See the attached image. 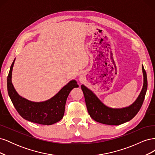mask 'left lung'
Masks as SVG:
<instances>
[{
	"label": "left lung",
	"instance_id": "left-lung-1",
	"mask_svg": "<svg viewBox=\"0 0 155 155\" xmlns=\"http://www.w3.org/2000/svg\"><path fill=\"white\" fill-rule=\"evenodd\" d=\"M142 70L143 85L141 92L132 105L123 109H112L105 106L91 90L81 85L87 110L91 118L97 122L110 125H119L133 119L142 107L147 89V74L143 65Z\"/></svg>",
	"mask_w": 155,
	"mask_h": 155
}]
</instances>
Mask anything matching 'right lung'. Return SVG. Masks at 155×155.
<instances>
[{
  "label": "right lung",
  "instance_id": "right-lung-1",
  "mask_svg": "<svg viewBox=\"0 0 155 155\" xmlns=\"http://www.w3.org/2000/svg\"><path fill=\"white\" fill-rule=\"evenodd\" d=\"M12 63L7 79L8 95L18 113L23 118L33 123L41 125H52L63 118L64 107L69 93L75 87H78L75 80L70 81L57 94L44 102H33L18 94L12 82Z\"/></svg>",
  "mask_w": 155,
  "mask_h": 155
}]
</instances>
